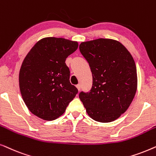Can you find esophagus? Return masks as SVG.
I'll return each mask as SVG.
<instances>
[{"label":"esophagus","mask_w":156,"mask_h":156,"mask_svg":"<svg viewBox=\"0 0 156 156\" xmlns=\"http://www.w3.org/2000/svg\"><path fill=\"white\" fill-rule=\"evenodd\" d=\"M76 88H77L78 91H80V89H81V85H80V84H77V85H76Z\"/></svg>","instance_id":"34e87169"}]
</instances>
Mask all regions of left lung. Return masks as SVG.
<instances>
[{
  "label": "left lung",
  "mask_w": 156,
  "mask_h": 156,
  "mask_svg": "<svg viewBox=\"0 0 156 156\" xmlns=\"http://www.w3.org/2000/svg\"><path fill=\"white\" fill-rule=\"evenodd\" d=\"M80 50L88 62L93 77L90 91L80 92V99L94 121H114L128 109L137 90L133 57L121 42L112 39L83 42Z\"/></svg>",
  "instance_id": "left-lung-1"
}]
</instances>
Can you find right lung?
Here are the masks:
<instances>
[{
  "label": "right lung",
  "mask_w": 156,
  "mask_h": 156,
  "mask_svg": "<svg viewBox=\"0 0 156 156\" xmlns=\"http://www.w3.org/2000/svg\"><path fill=\"white\" fill-rule=\"evenodd\" d=\"M78 42L62 37H44L27 53L19 73V86L25 105L32 114L45 121L55 120L78 92L69 82L67 57Z\"/></svg>",
  "instance_id": "obj_1"
}]
</instances>
